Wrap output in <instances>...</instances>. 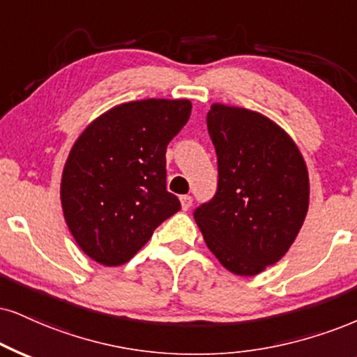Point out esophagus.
<instances>
[{"mask_svg": "<svg viewBox=\"0 0 357 357\" xmlns=\"http://www.w3.org/2000/svg\"><path fill=\"white\" fill-rule=\"evenodd\" d=\"M192 202H193V199H192L190 195H182V197H180V204H182V208H183V210L190 208Z\"/></svg>", "mask_w": 357, "mask_h": 357, "instance_id": "obj_1", "label": "esophagus"}]
</instances>
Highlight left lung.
Returning <instances> with one entry per match:
<instances>
[{"label":"left lung","mask_w":357,"mask_h":357,"mask_svg":"<svg viewBox=\"0 0 357 357\" xmlns=\"http://www.w3.org/2000/svg\"><path fill=\"white\" fill-rule=\"evenodd\" d=\"M215 195L193 212L206 246L227 270L253 276L288 252L310 204L306 164L286 132L261 114L213 104Z\"/></svg>","instance_id":"1"}]
</instances>
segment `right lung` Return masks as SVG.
<instances>
[{"label":"right lung","mask_w":357,"mask_h":357,"mask_svg":"<svg viewBox=\"0 0 357 357\" xmlns=\"http://www.w3.org/2000/svg\"><path fill=\"white\" fill-rule=\"evenodd\" d=\"M187 99L126 102L96 119L73 145L61 180L66 223L87 257L127 263L180 210L167 190V145L190 119Z\"/></svg>","instance_id":"1"}]
</instances>
